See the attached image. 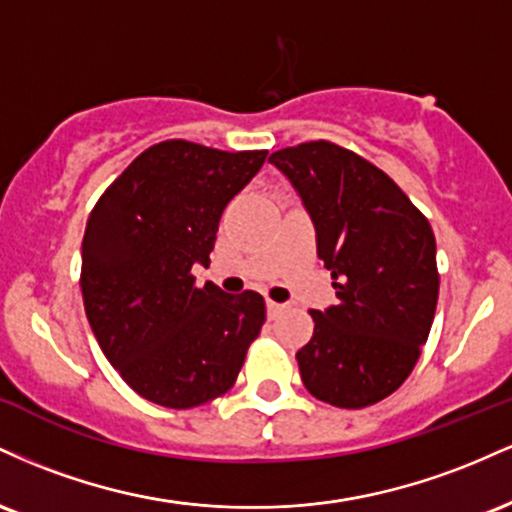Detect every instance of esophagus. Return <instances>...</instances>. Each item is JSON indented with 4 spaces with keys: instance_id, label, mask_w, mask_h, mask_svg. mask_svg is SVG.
<instances>
[{
    "instance_id": "1",
    "label": "esophagus",
    "mask_w": 512,
    "mask_h": 512,
    "mask_svg": "<svg viewBox=\"0 0 512 512\" xmlns=\"http://www.w3.org/2000/svg\"><path fill=\"white\" fill-rule=\"evenodd\" d=\"M286 310V305L284 303H276V301H267V315L272 317V320H276V317H279L281 313H284Z\"/></svg>"
}]
</instances>
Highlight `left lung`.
Here are the masks:
<instances>
[{"mask_svg": "<svg viewBox=\"0 0 512 512\" xmlns=\"http://www.w3.org/2000/svg\"><path fill=\"white\" fill-rule=\"evenodd\" d=\"M269 163L301 197L339 298L310 313L313 339L296 354L305 390L342 409L380 402L409 378L436 315L431 223L383 170L332 142Z\"/></svg>", "mask_w": 512, "mask_h": 512, "instance_id": "8db88e82", "label": "left lung"}]
</instances>
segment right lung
Wrapping results in <instances>:
<instances>
[{
  "mask_svg": "<svg viewBox=\"0 0 512 512\" xmlns=\"http://www.w3.org/2000/svg\"><path fill=\"white\" fill-rule=\"evenodd\" d=\"M264 158L170 139L134 158L88 216V325L110 366L149 402L190 409L221 397L262 330L260 293L197 289L192 267H209L223 209Z\"/></svg>",
  "mask_w": 512,
  "mask_h": 512,
  "instance_id": "1",
  "label": "right lung"
}]
</instances>
